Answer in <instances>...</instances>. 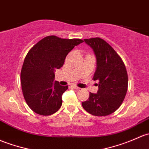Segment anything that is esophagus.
Here are the masks:
<instances>
[{"label": "esophagus", "mask_w": 149, "mask_h": 149, "mask_svg": "<svg viewBox=\"0 0 149 149\" xmlns=\"http://www.w3.org/2000/svg\"><path fill=\"white\" fill-rule=\"evenodd\" d=\"M72 87H73L74 89H76V90H79V89H81L79 87L76 86V85H73V86H72Z\"/></svg>", "instance_id": "34e87169"}]
</instances>
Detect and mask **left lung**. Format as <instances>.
<instances>
[{
	"label": "left lung",
	"instance_id": "1",
	"mask_svg": "<svg viewBox=\"0 0 149 149\" xmlns=\"http://www.w3.org/2000/svg\"><path fill=\"white\" fill-rule=\"evenodd\" d=\"M91 47L96 58V70L93 79L98 82L97 93H89L82 106L87 112L96 116H104L115 112L120 107L128 89L126 66L107 42L101 38L84 39Z\"/></svg>",
	"mask_w": 149,
	"mask_h": 149
}]
</instances>
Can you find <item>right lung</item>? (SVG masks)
<instances>
[{
	"mask_svg": "<svg viewBox=\"0 0 149 149\" xmlns=\"http://www.w3.org/2000/svg\"><path fill=\"white\" fill-rule=\"evenodd\" d=\"M83 42L49 36L31 48L22 66L21 82L26 102L33 111L49 116L58 111L68 86L54 82V72L63 66L68 53Z\"/></svg>",
	"mask_w": 149,
	"mask_h": 149,
	"instance_id": "add662e5",
	"label": "right lung"
}]
</instances>
